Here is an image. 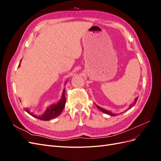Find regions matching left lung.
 Returning <instances> with one entry per match:
<instances>
[{"mask_svg": "<svg viewBox=\"0 0 161 161\" xmlns=\"http://www.w3.org/2000/svg\"><path fill=\"white\" fill-rule=\"evenodd\" d=\"M138 97H136V98L135 99V100H134V103H132V104H131L130 105V108H128V109H130V108H131V107L132 106H134L135 104H136V101H137V99H138ZM97 107V108H98L99 110H101L102 112H103V113H105V114H108V115H111V116H115V115L114 114H113V113H111V111H108V110H106V109H103V108H100L99 106H97V105H96Z\"/></svg>", "mask_w": 161, "mask_h": 161, "instance_id": "obj_1", "label": "left lung"}]
</instances>
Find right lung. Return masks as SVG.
<instances>
[{
    "label": "right lung",
    "instance_id": "right-lung-1",
    "mask_svg": "<svg viewBox=\"0 0 161 161\" xmlns=\"http://www.w3.org/2000/svg\"><path fill=\"white\" fill-rule=\"evenodd\" d=\"M19 66H20V64H19L18 67H19ZM64 92H65V89H64V90H63L61 99L58 101L56 104H53V105H50V107H48V108L46 109L45 113L42 114V115L36 116L34 114H31L28 109H26L25 110L27 113L29 114H30L31 116L35 117V118H36L39 119H41V120L47 121V120H50L52 119L55 118H56V117H58V115L61 114L63 109H64L65 107L66 96H65Z\"/></svg>",
    "mask_w": 161,
    "mask_h": 161
}]
</instances>
